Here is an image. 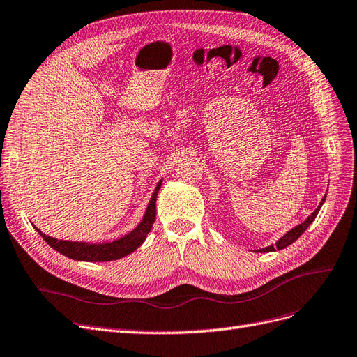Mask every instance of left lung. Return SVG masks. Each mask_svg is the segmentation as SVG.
<instances>
[{
    "instance_id": "left-lung-1",
    "label": "left lung",
    "mask_w": 357,
    "mask_h": 357,
    "mask_svg": "<svg viewBox=\"0 0 357 357\" xmlns=\"http://www.w3.org/2000/svg\"><path fill=\"white\" fill-rule=\"evenodd\" d=\"M326 198V197H325ZM325 198L321 199V202H320V205L319 207L314 210V213H311L310 215H308V219L304 222V223H301V225H298V226H295L294 229L291 231H289L286 235H283L282 238H280L274 245H269V247H265V248H261V250H257V252H264V253H268V252H275V250H282V248H286L287 245H290L291 243H295L299 236L305 232V229L308 228V226L311 225V222L316 219V215L319 214V211H320V207L323 205V201H325Z\"/></svg>"
}]
</instances>
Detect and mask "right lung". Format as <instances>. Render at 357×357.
<instances>
[{
  "label": "right lung",
  "mask_w": 357,
  "mask_h": 357,
  "mask_svg": "<svg viewBox=\"0 0 357 357\" xmlns=\"http://www.w3.org/2000/svg\"><path fill=\"white\" fill-rule=\"evenodd\" d=\"M162 181L158 183V186L153 192L152 199L149 202V207L146 210L144 218L134 231L129 232L128 235L122 236L116 241L104 243V244H86V243H73V241H63L52 238L43 234L40 229L37 232L43 236L50 247L63 256L71 257L74 261H86V262H109V261H117L123 256H128L143 244L146 240L147 234L150 232L153 226V222L156 219V197L160 189Z\"/></svg>",
  "instance_id": "right-lung-1"
}]
</instances>
